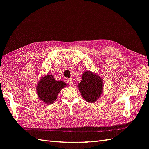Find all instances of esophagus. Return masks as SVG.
Returning a JSON list of instances; mask_svg holds the SVG:
<instances>
[{"instance_id":"34e87169","label":"esophagus","mask_w":149,"mask_h":149,"mask_svg":"<svg viewBox=\"0 0 149 149\" xmlns=\"http://www.w3.org/2000/svg\"><path fill=\"white\" fill-rule=\"evenodd\" d=\"M68 84H70V86H72L73 84V80L71 79H68Z\"/></svg>"}]
</instances>
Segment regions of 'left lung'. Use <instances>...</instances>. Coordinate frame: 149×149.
<instances>
[{
	"label": "left lung",
	"mask_w": 149,
	"mask_h": 149,
	"mask_svg": "<svg viewBox=\"0 0 149 149\" xmlns=\"http://www.w3.org/2000/svg\"><path fill=\"white\" fill-rule=\"evenodd\" d=\"M103 81L96 73L86 71L78 87L84 100L88 102H96L102 93Z\"/></svg>",
	"instance_id": "left-lung-1"
}]
</instances>
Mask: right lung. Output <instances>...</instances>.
Wrapping results in <instances>:
<instances>
[{"label": "right lung", "instance_id": "obj_1", "mask_svg": "<svg viewBox=\"0 0 149 149\" xmlns=\"http://www.w3.org/2000/svg\"><path fill=\"white\" fill-rule=\"evenodd\" d=\"M66 85V83L62 81L55 80L52 74L43 76L37 86L38 96L44 103L52 104L57 99L61 89Z\"/></svg>", "mask_w": 149, "mask_h": 149}]
</instances>
